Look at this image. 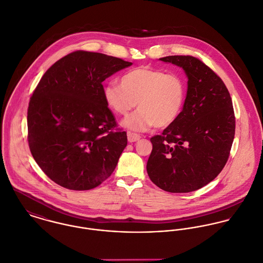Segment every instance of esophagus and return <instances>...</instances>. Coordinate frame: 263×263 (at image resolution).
Here are the masks:
<instances>
[{"label": "esophagus", "mask_w": 263, "mask_h": 263, "mask_svg": "<svg viewBox=\"0 0 263 263\" xmlns=\"http://www.w3.org/2000/svg\"><path fill=\"white\" fill-rule=\"evenodd\" d=\"M127 136H128V141L129 142H135V141H138L140 139V135H138L136 133H132V132H128Z\"/></svg>", "instance_id": "esophagus-1"}]
</instances>
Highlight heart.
<instances>
[{
  "mask_svg": "<svg viewBox=\"0 0 263 263\" xmlns=\"http://www.w3.org/2000/svg\"><path fill=\"white\" fill-rule=\"evenodd\" d=\"M103 92L106 105L119 116H126L138 105L139 109L127 117L123 126L145 131L176 122L186 102L187 83L180 74L143 66L125 73L121 85L106 84Z\"/></svg>",
  "mask_w": 263,
  "mask_h": 263,
  "instance_id": "heart-1",
  "label": "heart"
}]
</instances>
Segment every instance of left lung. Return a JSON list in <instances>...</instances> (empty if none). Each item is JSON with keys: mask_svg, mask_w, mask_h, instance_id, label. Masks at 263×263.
<instances>
[{"mask_svg": "<svg viewBox=\"0 0 263 263\" xmlns=\"http://www.w3.org/2000/svg\"><path fill=\"white\" fill-rule=\"evenodd\" d=\"M160 61L180 66L188 77L180 117L151 138L146 170L160 189L187 193L202 188L223 168L235 136V114L223 81L201 60L168 55Z\"/></svg>", "mask_w": 263, "mask_h": 263, "instance_id": "left-lung-1", "label": "left lung"}]
</instances>
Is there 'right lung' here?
Segmentation results:
<instances>
[{"mask_svg":"<svg viewBox=\"0 0 263 263\" xmlns=\"http://www.w3.org/2000/svg\"><path fill=\"white\" fill-rule=\"evenodd\" d=\"M105 53L76 51L42 77L27 109L28 145L43 172L76 191L100 186L127 145L104 99L103 81L131 66Z\"/></svg>","mask_w":263,"mask_h":263,"instance_id":"add662e5","label":"right lung"}]
</instances>
